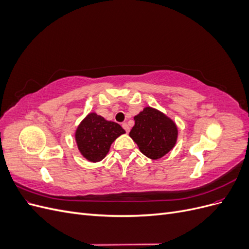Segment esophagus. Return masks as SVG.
Masks as SVG:
<instances>
[{"mask_svg": "<svg viewBox=\"0 0 249 249\" xmlns=\"http://www.w3.org/2000/svg\"><path fill=\"white\" fill-rule=\"evenodd\" d=\"M123 127H124V131H125L126 133H129V132H130V126H129V124H127L124 123V124H123Z\"/></svg>", "mask_w": 249, "mask_h": 249, "instance_id": "esophagus-1", "label": "esophagus"}]
</instances>
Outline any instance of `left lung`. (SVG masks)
I'll list each match as a JSON object with an SVG mask.
<instances>
[{"instance_id": "8db88e82", "label": "left lung", "mask_w": 249, "mask_h": 249, "mask_svg": "<svg viewBox=\"0 0 249 249\" xmlns=\"http://www.w3.org/2000/svg\"><path fill=\"white\" fill-rule=\"evenodd\" d=\"M130 137L140 152L152 160L161 159L177 144L178 130L176 123L163 112L144 107L136 116Z\"/></svg>"}]
</instances>
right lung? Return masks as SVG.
Returning <instances> with one entry per match:
<instances>
[{"label": "right lung", "mask_w": 249, "mask_h": 249, "mask_svg": "<svg viewBox=\"0 0 249 249\" xmlns=\"http://www.w3.org/2000/svg\"><path fill=\"white\" fill-rule=\"evenodd\" d=\"M124 133L118 124L90 112L77 126L74 140L82 157L96 163L107 156L112 143Z\"/></svg>", "instance_id": "obj_1"}]
</instances>
